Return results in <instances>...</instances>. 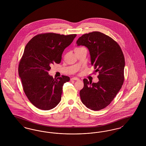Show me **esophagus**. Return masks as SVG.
Segmentation results:
<instances>
[{"instance_id": "esophagus-1", "label": "esophagus", "mask_w": 146, "mask_h": 146, "mask_svg": "<svg viewBox=\"0 0 146 146\" xmlns=\"http://www.w3.org/2000/svg\"><path fill=\"white\" fill-rule=\"evenodd\" d=\"M71 80H79L80 79H79V78H76V77H74V78H72L71 79Z\"/></svg>"}]
</instances>
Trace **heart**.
Returning a JSON list of instances; mask_svg holds the SVG:
<instances>
[{
  "label": "heart",
  "instance_id": "1",
  "mask_svg": "<svg viewBox=\"0 0 146 146\" xmlns=\"http://www.w3.org/2000/svg\"><path fill=\"white\" fill-rule=\"evenodd\" d=\"M80 49V48H76V49Z\"/></svg>",
  "mask_w": 146,
  "mask_h": 146
}]
</instances>
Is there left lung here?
Returning <instances> with one entry per match:
<instances>
[{"mask_svg": "<svg viewBox=\"0 0 146 146\" xmlns=\"http://www.w3.org/2000/svg\"><path fill=\"white\" fill-rule=\"evenodd\" d=\"M78 46L86 47L91 64L98 72L97 83L84 79L80 96L84 105L93 111L104 109L111 104L124 83L125 58L118 43L100 32L85 34L76 41Z\"/></svg>", "mask_w": 146, "mask_h": 146, "instance_id": "obj_1", "label": "left lung"}]
</instances>
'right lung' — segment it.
<instances>
[{
	"instance_id": "right-lung-1",
	"label": "right lung",
	"mask_w": 146,
	"mask_h": 146,
	"mask_svg": "<svg viewBox=\"0 0 146 146\" xmlns=\"http://www.w3.org/2000/svg\"><path fill=\"white\" fill-rule=\"evenodd\" d=\"M76 36L40 34L26 45L19 63V74L26 95L36 108L50 110L60 103L63 84L70 81V77L54 78L49 71L52 64L61 62L64 50Z\"/></svg>"
}]
</instances>
